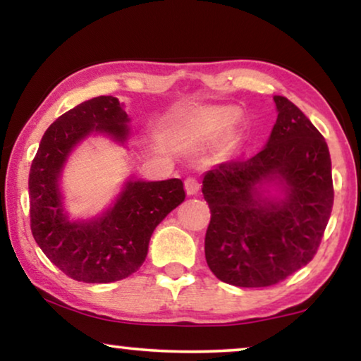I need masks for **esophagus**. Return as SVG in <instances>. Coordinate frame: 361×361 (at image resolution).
Returning <instances> with one entry per match:
<instances>
[{
    "label": "esophagus",
    "instance_id": "34e87169",
    "mask_svg": "<svg viewBox=\"0 0 361 361\" xmlns=\"http://www.w3.org/2000/svg\"><path fill=\"white\" fill-rule=\"evenodd\" d=\"M185 190L189 195L199 194V190H200L199 179H195V177H189V179L185 180Z\"/></svg>",
    "mask_w": 361,
    "mask_h": 361
}]
</instances>
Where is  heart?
I'll list each match as a JSON object with an SVG mask.
<instances>
[{
  "label": "heart",
  "instance_id": "obj_1",
  "mask_svg": "<svg viewBox=\"0 0 361 361\" xmlns=\"http://www.w3.org/2000/svg\"><path fill=\"white\" fill-rule=\"evenodd\" d=\"M235 121V111L226 106H207L194 111L189 118V130L199 137H219Z\"/></svg>",
  "mask_w": 361,
  "mask_h": 361
}]
</instances>
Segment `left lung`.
Returning a JSON list of instances; mask_svg holds the SVG:
<instances>
[{
    "label": "left lung",
    "mask_w": 361,
    "mask_h": 361,
    "mask_svg": "<svg viewBox=\"0 0 361 361\" xmlns=\"http://www.w3.org/2000/svg\"><path fill=\"white\" fill-rule=\"evenodd\" d=\"M266 146L250 159L207 171L210 207L205 259L238 288H266L314 258L334 205L332 161L324 136L286 97Z\"/></svg>",
    "instance_id": "1"
}]
</instances>
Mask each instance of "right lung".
Wrapping results in <instances>:
<instances>
[{"label": "right lung", "mask_w": 361, "mask_h": 361, "mask_svg": "<svg viewBox=\"0 0 361 361\" xmlns=\"http://www.w3.org/2000/svg\"><path fill=\"white\" fill-rule=\"evenodd\" d=\"M131 118L115 97H97L59 116L44 133L29 171L32 236L68 278L115 283L145 263L156 226L185 199L180 179L142 180L131 176L102 214L72 219L62 174L73 149L88 136H106L120 146L131 137Z\"/></svg>", "instance_id": "right-lung-1"}]
</instances>
